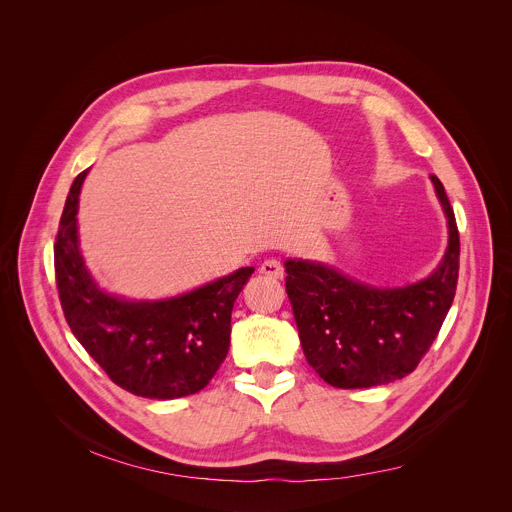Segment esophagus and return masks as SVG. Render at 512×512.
<instances>
[{"label": "esophagus", "mask_w": 512, "mask_h": 512, "mask_svg": "<svg viewBox=\"0 0 512 512\" xmlns=\"http://www.w3.org/2000/svg\"><path fill=\"white\" fill-rule=\"evenodd\" d=\"M259 274H263L271 280H282L284 278V265L278 259H265L259 267Z\"/></svg>", "instance_id": "34e87169"}]
</instances>
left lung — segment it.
Returning <instances> with one entry per match:
<instances>
[{
    "label": "left lung",
    "mask_w": 512,
    "mask_h": 512,
    "mask_svg": "<svg viewBox=\"0 0 512 512\" xmlns=\"http://www.w3.org/2000/svg\"><path fill=\"white\" fill-rule=\"evenodd\" d=\"M447 218L449 243L432 274L405 286H374L333 265L284 261L302 352L337 389L387 385L410 374L445 321L459 276V232L442 183L430 175Z\"/></svg>",
    "instance_id": "1"
}]
</instances>
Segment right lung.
Instances as JSON below:
<instances>
[{"label":"right lung","instance_id":"add662e5","mask_svg":"<svg viewBox=\"0 0 512 512\" xmlns=\"http://www.w3.org/2000/svg\"><path fill=\"white\" fill-rule=\"evenodd\" d=\"M65 199L55 243L61 309L84 350L121 389L148 399H179L206 387L230 348L232 306L255 267H241L168 298H125L102 288L84 261L78 234L80 191Z\"/></svg>","mask_w":512,"mask_h":512}]
</instances>
